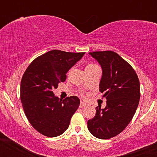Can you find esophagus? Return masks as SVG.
Returning <instances> with one entry per match:
<instances>
[{"instance_id":"34e87169","label":"esophagus","mask_w":157,"mask_h":157,"mask_svg":"<svg viewBox=\"0 0 157 157\" xmlns=\"http://www.w3.org/2000/svg\"><path fill=\"white\" fill-rule=\"evenodd\" d=\"M86 104L84 102H80V108H83V107L86 106Z\"/></svg>"}]
</instances>
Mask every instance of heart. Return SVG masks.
Returning <instances> with one entry per match:
<instances>
[{
    "mask_svg": "<svg viewBox=\"0 0 157 157\" xmlns=\"http://www.w3.org/2000/svg\"><path fill=\"white\" fill-rule=\"evenodd\" d=\"M93 66H96V64H88V65L86 66V67H93Z\"/></svg>",
    "mask_w": 157,
    "mask_h": 157,
    "instance_id": "b5f03b06",
    "label": "heart"
}]
</instances>
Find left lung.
I'll return each mask as SVG.
<instances>
[{"mask_svg":"<svg viewBox=\"0 0 157 157\" xmlns=\"http://www.w3.org/2000/svg\"><path fill=\"white\" fill-rule=\"evenodd\" d=\"M102 70L99 91L106 106L96 108V115L87 122L90 132L99 139H110L123 131L135 114L140 100V82L127 61L112 51L90 52Z\"/></svg>","mask_w":157,"mask_h":157,"instance_id":"8db88e82","label":"left lung"}]
</instances>
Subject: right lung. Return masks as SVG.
I'll use <instances>...</instances> for the list:
<instances>
[{
  "mask_svg": "<svg viewBox=\"0 0 157 157\" xmlns=\"http://www.w3.org/2000/svg\"><path fill=\"white\" fill-rule=\"evenodd\" d=\"M84 54L50 51L36 58L22 77L20 99L25 115L32 126L46 137L62 134L80 105L77 96L62 100L53 90L65 81L66 74Z\"/></svg>",
  "mask_w": 157,
  "mask_h": 157,
  "instance_id": "obj_1",
  "label": "right lung"
}]
</instances>
